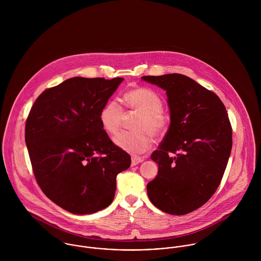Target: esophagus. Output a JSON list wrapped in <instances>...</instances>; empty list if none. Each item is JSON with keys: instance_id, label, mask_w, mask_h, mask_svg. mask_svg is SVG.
Here are the masks:
<instances>
[{"instance_id": "esophagus-1", "label": "esophagus", "mask_w": 261, "mask_h": 261, "mask_svg": "<svg viewBox=\"0 0 261 261\" xmlns=\"http://www.w3.org/2000/svg\"><path fill=\"white\" fill-rule=\"evenodd\" d=\"M142 162H144V158L137 156V155L132 156V165H133V166H136V165H138V164H140V163H142Z\"/></svg>"}]
</instances>
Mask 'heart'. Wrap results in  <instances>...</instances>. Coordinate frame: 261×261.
<instances>
[{"label": "heart", "instance_id": "1", "mask_svg": "<svg viewBox=\"0 0 261 261\" xmlns=\"http://www.w3.org/2000/svg\"><path fill=\"white\" fill-rule=\"evenodd\" d=\"M124 105L140 112L135 127L138 130H123L113 138L116 147L134 154L144 153L152 146V138L163 135L168 128V118L163 112L161 97L149 88H136L123 95ZM124 111L117 99L109 100L100 112V122L109 134H115L122 122Z\"/></svg>", "mask_w": 261, "mask_h": 261}]
</instances>
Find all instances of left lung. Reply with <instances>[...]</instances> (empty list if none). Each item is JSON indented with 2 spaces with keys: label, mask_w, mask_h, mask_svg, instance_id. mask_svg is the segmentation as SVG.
<instances>
[{
  "label": "left lung",
  "mask_w": 261,
  "mask_h": 261,
  "mask_svg": "<svg viewBox=\"0 0 261 261\" xmlns=\"http://www.w3.org/2000/svg\"><path fill=\"white\" fill-rule=\"evenodd\" d=\"M166 90L170 126L150 158L159 166L148 183L150 202L172 215L204 205L222 180L232 148V128L221 99L186 75L143 76Z\"/></svg>",
  "instance_id": "8db88e82"
}]
</instances>
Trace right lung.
<instances>
[{"label":"right lung","mask_w":261,"mask_h":261,"mask_svg":"<svg viewBox=\"0 0 261 261\" xmlns=\"http://www.w3.org/2000/svg\"><path fill=\"white\" fill-rule=\"evenodd\" d=\"M123 78H69L43 91L25 126V142L43 193L64 210L92 214L112 204L116 176L130 166L100 122Z\"/></svg>","instance_id":"add662e5"}]
</instances>
